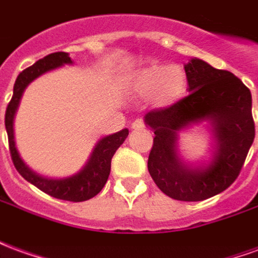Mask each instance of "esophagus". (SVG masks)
Segmentation results:
<instances>
[{"instance_id":"1","label":"esophagus","mask_w":258,"mask_h":258,"mask_svg":"<svg viewBox=\"0 0 258 258\" xmlns=\"http://www.w3.org/2000/svg\"><path fill=\"white\" fill-rule=\"evenodd\" d=\"M145 128V123H144V120H141V118H137L134 123L131 124V130L133 131H140V130Z\"/></svg>"}]
</instances>
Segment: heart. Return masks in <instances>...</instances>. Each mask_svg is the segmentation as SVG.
<instances>
[{
  "label": "heart",
  "mask_w": 258,
  "mask_h": 258,
  "mask_svg": "<svg viewBox=\"0 0 258 258\" xmlns=\"http://www.w3.org/2000/svg\"><path fill=\"white\" fill-rule=\"evenodd\" d=\"M131 83L141 95L153 94V101L159 107L177 105L184 99L188 90L184 70L171 64L153 63L140 69L131 77Z\"/></svg>",
  "instance_id": "1"
}]
</instances>
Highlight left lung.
Segmentation results:
<instances>
[{"label":"left lung","instance_id":"left-lung-1","mask_svg":"<svg viewBox=\"0 0 258 258\" xmlns=\"http://www.w3.org/2000/svg\"><path fill=\"white\" fill-rule=\"evenodd\" d=\"M189 95L174 106L145 114L155 133L148 170L163 194L182 202H200L221 194L238 178L254 141L251 94L227 70L192 58L184 66ZM207 121L215 140L213 156L194 166L178 155V134Z\"/></svg>","mask_w":258,"mask_h":258}]
</instances>
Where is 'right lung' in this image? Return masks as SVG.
<instances>
[{
  "instance_id": "obj_1",
  "label": "right lung",
  "mask_w": 258,
  "mask_h": 258,
  "mask_svg": "<svg viewBox=\"0 0 258 258\" xmlns=\"http://www.w3.org/2000/svg\"><path fill=\"white\" fill-rule=\"evenodd\" d=\"M73 60L70 59L68 52H55L49 53L30 68L25 69L18 76L14 85V95L9 102L7 112H5V128L8 134L9 152L14 162L15 167L19 174L29 181L30 184L37 186L42 192L51 195L52 198L69 202H84L91 198H94L102 190L106 184L109 174H110V163H112L113 155L116 153L120 145L123 144L125 138L128 137V130L124 128L116 134L106 135L96 142L95 148L92 149V153L88 157L85 166L80 171H77L70 177L64 178H48L44 175L37 174L26 164L19 152L15 145L14 134V120L16 110L19 107L20 99L23 92L27 88L33 80L40 77L41 74L51 72L53 69H58L63 64H72Z\"/></svg>"
}]
</instances>
